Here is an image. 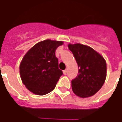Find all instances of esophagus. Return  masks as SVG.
Wrapping results in <instances>:
<instances>
[{"label": "esophagus", "instance_id": "34e87169", "mask_svg": "<svg viewBox=\"0 0 122 122\" xmlns=\"http://www.w3.org/2000/svg\"><path fill=\"white\" fill-rule=\"evenodd\" d=\"M63 74H65V75H66V74H67V71H66V70H65V71H63Z\"/></svg>", "mask_w": 122, "mask_h": 122}]
</instances>
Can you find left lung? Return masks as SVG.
Returning <instances> with one entry per match:
<instances>
[{
	"label": "left lung",
	"mask_w": 122,
	"mask_h": 122,
	"mask_svg": "<svg viewBox=\"0 0 122 122\" xmlns=\"http://www.w3.org/2000/svg\"><path fill=\"white\" fill-rule=\"evenodd\" d=\"M78 66V74L71 81L72 91L81 98L93 96L102 87L107 77V63L101 54L90 46L69 44Z\"/></svg>",
	"instance_id": "8db88e82"
}]
</instances>
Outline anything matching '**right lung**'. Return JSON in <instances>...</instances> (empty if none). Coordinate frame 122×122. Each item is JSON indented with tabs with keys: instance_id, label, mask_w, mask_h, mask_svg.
Returning <instances> with one entry per match:
<instances>
[{
	"instance_id": "obj_1",
	"label": "right lung",
	"mask_w": 122,
	"mask_h": 122,
	"mask_svg": "<svg viewBox=\"0 0 122 122\" xmlns=\"http://www.w3.org/2000/svg\"><path fill=\"white\" fill-rule=\"evenodd\" d=\"M63 41L43 40L26 53L20 63L22 82L30 92L38 95L48 94L55 88L63 72L59 69L56 50Z\"/></svg>"
}]
</instances>
